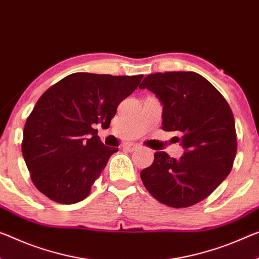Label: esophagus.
Returning a JSON list of instances; mask_svg holds the SVG:
<instances>
[{
  "label": "esophagus",
  "instance_id": "1",
  "mask_svg": "<svg viewBox=\"0 0 259 259\" xmlns=\"http://www.w3.org/2000/svg\"><path fill=\"white\" fill-rule=\"evenodd\" d=\"M138 145H135V143H126V145L124 146V148L125 149H127V150H130V152H133V150H135L138 148Z\"/></svg>",
  "mask_w": 259,
  "mask_h": 259
}]
</instances>
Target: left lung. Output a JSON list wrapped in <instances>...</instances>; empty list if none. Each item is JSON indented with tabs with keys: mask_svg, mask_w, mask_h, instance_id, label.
I'll return each instance as SVG.
<instances>
[{
	"mask_svg": "<svg viewBox=\"0 0 259 259\" xmlns=\"http://www.w3.org/2000/svg\"><path fill=\"white\" fill-rule=\"evenodd\" d=\"M163 105L162 130L176 132L185 149L181 158L165 152L140 172L152 196L170 207H189L204 200L233 168L237 150L235 120L224 96L193 71H166L145 77L139 87Z\"/></svg>",
	"mask_w": 259,
	"mask_h": 259,
	"instance_id": "obj_1",
	"label": "left lung"
}]
</instances>
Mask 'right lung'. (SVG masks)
Instances as JSON below:
<instances>
[{
	"label": "right lung",
	"instance_id": "add662e5",
	"mask_svg": "<svg viewBox=\"0 0 259 259\" xmlns=\"http://www.w3.org/2000/svg\"><path fill=\"white\" fill-rule=\"evenodd\" d=\"M143 75L75 73L47 89L26 119L22 153L31 180L59 204L88 197L118 148L106 147L96 126L109 128L117 107Z\"/></svg>",
	"mask_w": 259,
	"mask_h": 259
}]
</instances>
